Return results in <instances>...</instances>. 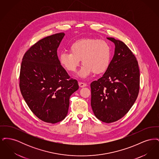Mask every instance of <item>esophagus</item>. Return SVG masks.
<instances>
[{"label":"esophagus","mask_w":159,"mask_h":159,"mask_svg":"<svg viewBox=\"0 0 159 159\" xmlns=\"http://www.w3.org/2000/svg\"><path fill=\"white\" fill-rule=\"evenodd\" d=\"M79 86H80V88H84V87H86V86H87L86 84L82 83V82H79Z\"/></svg>","instance_id":"1"}]
</instances>
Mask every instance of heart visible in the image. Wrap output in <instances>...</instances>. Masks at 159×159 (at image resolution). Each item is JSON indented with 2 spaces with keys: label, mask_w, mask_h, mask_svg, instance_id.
Masks as SVG:
<instances>
[{
  "label": "heart",
  "mask_w": 159,
  "mask_h": 159,
  "mask_svg": "<svg viewBox=\"0 0 159 159\" xmlns=\"http://www.w3.org/2000/svg\"><path fill=\"white\" fill-rule=\"evenodd\" d=\"M70 52H62L59 56L61 65L70 72H75L80 60L83 66L77 76L85 79L93 72L104 73L110 65L111 48L107 42L95 39H82L70 46Z\"/></svg>",
  "instance_id": "heart-1"
}]
</instances>
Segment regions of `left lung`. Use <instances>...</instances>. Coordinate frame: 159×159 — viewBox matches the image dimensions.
I'll use <instances>...</instances> for the list:
<instances>
[{"label": "left lung", "mask_w": 159, "mask_h": 159, "mask_svg": "<svg viewBox=\"0 0 159 159\" xmlns=\"http://www.w3.org/2000/svg\"><path fill=\"white\" fill-rule=\"evenodd\" d=\"M115 45L109 68L91 84V107L97 119L117 121L134 104L139 89V70L135 55L123 42L107 38Z\"/></svg>", "instance_id": "1"}]
</instances>
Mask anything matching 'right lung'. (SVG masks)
<instances>
[{"label":"right lung","mask_w":159,"mask_h":159,"mask_svg":"<svg viewBox=\"0 0 159 159\" xmlns=\"http://www.w3.org/2000/svg\"><path fill=\"white\" fill-rule=\"evenodd\" d=\"M65 33L40 40L25 52L21 62L20 88L31 111L42 121L55 123L68 113L70 96L79 89L59 62L57 49Z\"/></svg>","instance_id":"obj_1"}]
</instances>
